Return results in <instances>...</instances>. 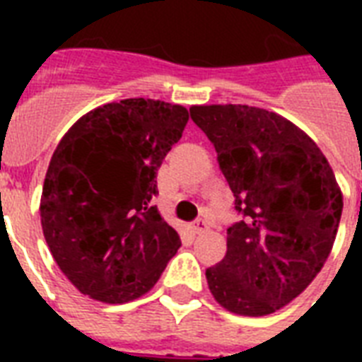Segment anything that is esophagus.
<instances>
[{"instance_id":"obj_1","label":"esophagus","mask_w":362,"mask_h":362,"mask_svg":"<svg viewBox=\"0 0 362 362\" xmlns=\"http://www.w3.org/2000/svg\"><path fill=\"white\" fill-rule=\"evenodd\" d=\"M192 231L195 233V235H201V233H204V231H206V221H204V220L193 221Z\"/></svg>"}]
</instances>
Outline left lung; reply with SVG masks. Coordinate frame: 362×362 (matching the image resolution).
<instances>
[{
	"instance_id": "obj_1",
	"label": "left lung",
	"mask_w": 362,
	"mask_h": 362,
	"mask_svg": "<svg viewBox=\"0 0 362 362\" xmlns=\"http://www.w3.org/2000/svg\"><path fill=\"white\" fill-rule=\"evenodd\" d=\"M244 220L206 269L210 293L238 315H269L312 284L332 250L344 199L317 144L284 116L247 105H193Z\"/></svg>"
}]
</instances>
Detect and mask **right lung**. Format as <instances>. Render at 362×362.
<instances>
[{"instance_id": "obj_1", "label": "right lung", "mask_w": 362, "mask_h": 362, "mask_svg": "<svg viewBox=\"0 0 362 362\" xmlns=\"http://www.w3.org/2000/svg\"><path fill=\"white\" fill-rule=\"evenodd\" d=\"M187 120L182 105L124 99L78 118L54 150L39 206L42 235L88 297L107 304L142 297L180 247L150 201Z\"/></svg>"}]
</instances>
